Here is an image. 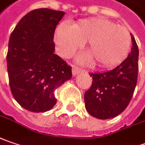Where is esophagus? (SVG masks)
I'll use <instances>...</instances> for the list:
<instances>
[{"label":"esophagus","instance_id":"1","mask_svg":"<svg viewBox=\"0 0 145 145\" xmlns=\"http://www.w3.org/2000/svg\"><path fill=\"white\" fill-rule=\"evenodd\" d=\"M79 72H81V69H78L76 66H72V75L76 76V74H78Z\"/></svg>","mask_w":145,"mask_h":145}]
</instances>
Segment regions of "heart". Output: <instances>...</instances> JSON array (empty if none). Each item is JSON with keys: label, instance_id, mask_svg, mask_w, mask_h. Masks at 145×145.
Listing matches in <instances>:
<instances>
[{"label": "heart", "instance_id": "1", "mask_svg": "<svg viewBox=\"0 0 145 145\" xmlns=\"http://www.w3.org/2000/svg\"><path fill=\"white\" fill-rule=\"evenodd\" d=\"M57 50L63 57H70L87 42V50L94 62L100 67H112L123 61L129 54L131 38L127 28L108 19L92 18L80 20L72 26L63 22L54 33ZM79 60L86 63V56Z\"/></svg>", "mask_w": 145, "mask_h": 145}]
</instances>
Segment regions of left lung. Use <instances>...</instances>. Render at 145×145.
<instances>
[{"label": "left lung", "mask_w": 145, "mask_h": 145, "mask_svg": "<svg viewBox=\"0 0 145 145\" xmlns=\"http://www.w3.org/2000/svg\"><path fill=\"white\" fill-rule=\"evenodd\" d=\"M132 47L127 58L111 71L90 73L92 84L86 91V108L99 119H109L123 112L129 105L137 83L139 49L131 34Z\"/></svg>", "instance_id": "1"}]
</instances>
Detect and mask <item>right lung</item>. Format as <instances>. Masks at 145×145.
Instances as JSON below:
<instances>
[{"label": "right lung", "mask_w": 145, "mask_h": 145, "mask_svg": "<svg viewBox=\"0 0 145 145\" xmlns=\"http://www.w3.org/2000/svg\"><path fill=\"white\" fill-rule=\"evenodd\" d=\"M63 11H30L11 33L6 55L10 91L24 108L46 112L56 104L54 91L72 77V68L54 54V31Z\"/></svg>", "instance_id": "1"}]
</instances>
